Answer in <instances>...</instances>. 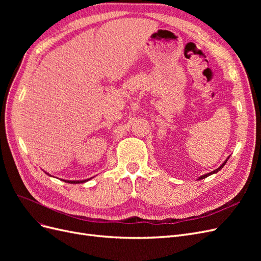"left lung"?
Returning <instances> with one entry per match:
<instances>
[{
  "label": "left lung",
  "mask_w": 261,
  "mask_h": 261,
  "mask_svg": "<svg viewBox=\"0 0 261 261\" xmlns=\"http://www.w3.org/2000/svg\"><path fill=\"white\" fill-rule=\"evenodd\" d=\"M228 158H230V155H228L227 158H226V159H225V161L222 163V164H221L220 165V167L218 168V169H216V170H213V171H211V172H209V173H207V174H203V175H201V176H199L198 177V180L199 179H202V178H206V177H208V176H210V175H212V174H216V173H218L221 169H222L223 167H224V165H225V163L227 162V160H228Z\"/></svg>",
  "instance_id": "1"
}]
</instances>
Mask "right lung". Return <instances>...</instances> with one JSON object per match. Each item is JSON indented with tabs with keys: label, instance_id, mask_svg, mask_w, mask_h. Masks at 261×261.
<instances>
[{
	"label": "right lung",
	"instance_id": "obj_1",
	"mask_svg": "<svg viewBox=\"0 0 261 261\" xmlns=\"http://www.w3.org/2000/svg\"><path fill=\"white\" fill-rule=\"evenodd\" d=\"M44 173H46L45 171H43ZM46 174H48L49 176H51L50 174H49V173H46ZM92 177H90V178H87V179H80V180H78V179H62V180H64V181H66V183H69V184H82V183H85V181H88L89 179H91Z\"/></svg>",
	"mask_w": 261,
	"mask_h": 261
}]
</instances>
